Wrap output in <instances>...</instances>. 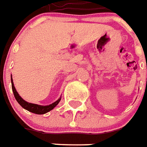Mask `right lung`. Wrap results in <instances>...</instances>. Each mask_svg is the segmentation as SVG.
Here are the masks:
<instances>
[{
	"mask_svg": "<svg viewBox=\"0 0 147 147\" xmlns=\"http://www.w3.org/2000/svg\"><path fill=\"white\" fill-rule=\"evenodd\" d=\"M11 87H12V91L14 93V96L16 97V100H17L18 104L21 105L22 107H23L24 109L29 111L30 112L34 113V114H37V115H43L46 113L49 112L50 111H51L57 106L58 103L61 100V97H60L57 101L54 102L53 104H50V105H46V106H43V105H38V104H32V103H29L25 100L22 98L21 96H19L18 93L16 91V87L14 86V82H13L12 77L11 76Z\"/></svg>",
	"mask_w": 147,
	"mask_h": 147,
	"instance_id": "1",
	"label": "right lung"
}]
</instances>
